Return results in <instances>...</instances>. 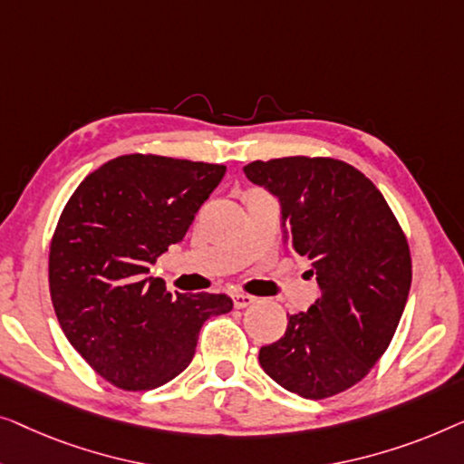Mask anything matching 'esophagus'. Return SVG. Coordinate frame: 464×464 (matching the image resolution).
<instances>
[{
	"label": "esophagus",
	"mask_w": 464,
	"mask_h": 464,
	"mask_svg": "<svg viewBox=\"0 0 464 464\" xmlns=\"http://www.w3.org/2000/svg\"><path fill=\"white\" fill-rule=\"evenodd\" d=\"M254 296H250V295H233V304H235V309H246V306H250V304H254Z\"/></svg>",
	"instance_id": "34e87169"
}]
</instances>
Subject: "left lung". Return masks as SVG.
Returning <instances> with one entry per match:
<instances>
[{
	"label": "left lung",
	"mask_w": 464,
	"mask_h": 464,
	"mask_svg": "<svg viewBox=\"0 0 464 464\" xmlns=\"http://www.w3.org/2000/svg\"><path fill=\"white\" fill-rule=\"evenodd\" d=\"M247 180L279 199L284 241L311 260L322 296L260 349L277 384L304 400L353 387L387 351L412 284L400 223L374 182L344 161H252Z\"/></svg>",
	"instance_id": "8db88e82"
}]
</instances>
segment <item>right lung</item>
<instances>
[{"instance_id":"add662e5","label":"right lung","mask_w":464,"mask_h":464,"mask_svg":"<svg viewBox=\"0 0 464 464\" xmlns=\"http://www.w3.org/2000/svg\"><path fill=\"white\" fill-rule=\"evenodd\" d=\"M225 166L121 155L82 180L50 246V295L73 349L126 391L158 389L191 363L227 295H169L149 266L179 244Z\"/></svg>"}]
</instances>
